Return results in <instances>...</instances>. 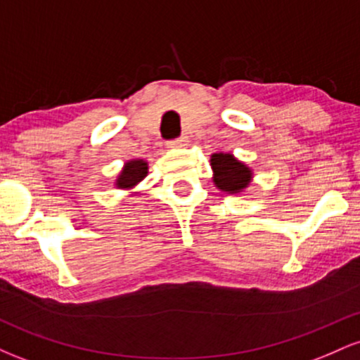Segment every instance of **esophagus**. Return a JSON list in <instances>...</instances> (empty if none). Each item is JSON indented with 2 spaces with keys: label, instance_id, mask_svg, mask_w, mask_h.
<instances>
[{
  "label": "esophagus",
  "instance_id": "34e87169",
  "mask_svg": "<svg viewBox=\"0 0 360 360\" xmlns=\"http://www.w3.org/2000/svg\"><path fill=\"white\" fill-rule=\"evenodd\" d=\"M167 146L171 147V148L186 147V146H188V137H179V139H174V140H169Z\"/></svg>",
  "mask_w": 360,
  "mask_h": 360
}]
</instances>
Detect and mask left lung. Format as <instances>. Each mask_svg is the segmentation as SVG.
I'll return each instance as SVG.
<instances>
[{"mask_svg":"<svg viewBox=\"0 0 360 360\" xmlns=\"http://www.w3.org/2000/svg\"><path fill=\"white\" fill-rule=\"evenodd\" d=\"M213 183L225 193H240L252 179V171L232 154H213Z\"/></svg>","mask_w":360,"mask_h":360,"instance_id":"obj_1","label":"left lung"}]
</instances>
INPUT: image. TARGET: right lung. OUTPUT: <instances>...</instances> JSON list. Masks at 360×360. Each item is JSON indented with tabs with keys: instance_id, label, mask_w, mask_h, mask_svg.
Returning <instances> with one entry per match:
<instances>
[{
	"instance_id": "right-lung-1",
	"label": "right lung",
	"mask_w": 360,
	"mask_h": 360,
	"mask_svg": "<svg viewBox=\"0 0 360 360\" xmlns=\"http://www.w3.org/2000/svg\"><path fill=\"white\" fill-rule=\"evenodd\" d=\"M147 162L142 159L137 160H128L123 167V171L120 172L118 179H117V186L118 188H134L135 184H139L143 177L147 176Z\"/></svg>"
}]
</instances>
